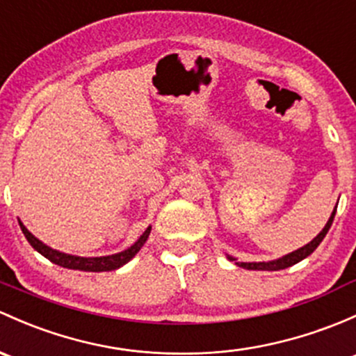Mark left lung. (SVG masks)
<instances>
[{"mask_svg": "<svg viewBox=\"0 0 356 356\" xmlns=\"http://www.w3.org/2000/svg\"><path fill=\"white\" fill-rule=\"evenodd\" d=\"M334 215H336V208L334 211L331 213V216H329L327 223L324 225L323 230L317 234V237H314L312 241L309 242V244H305L304 247H300V249L293 250V252L286 254V256L283 257H278V259H273V261H266V263H244V261H238L237 257L230 256V254H225L228 261H234L235 266L238 268H244V269H252V271H280V269H285V268H290L293 266V264L300 263L302 259H305V257H309L310 254L314 252V250L317 249V245L323 242V238L326 237V234L329 232V228L332 225V220H334Z\"/></svg>", "mask_w": 356, "mask_h": 356, "instance_id": "left-lung-1", "label": "left lung"}]
</instances>
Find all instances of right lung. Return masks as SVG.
Returning a JSON list of instances; mask_svg holds the SVG:
<instances>
[{"label": "right lung", "instance_id": "add662e5", "mask_svg": "<svg viewBox=\"0 0 356 356\" xmlns=\"http://www.w3.org/2000/svg\"><path fill=\"white\" fill-rule=\"evenodd\" d=\"M18 225H20L22 232H24L25 238L29 241V244L33 247L39 254H42L46 259H49L51 263L58 264V266L68 268V269H78V271H90V273H100V271H114V269H119L124 266L126 263H129L138 252H140L141 247L145 245V242L148 241V235L152 232V227H148L143 234L140 235L136 242L133 245L128 247V249L121 250L118 254H111V256H100V257H81V256H73V254L61 252V250H56L44 244L42 241L32 235L27 230V227L18 220Z\"/></svg>", "mask_w": 356, "mask_h": 356}]
</instances>
